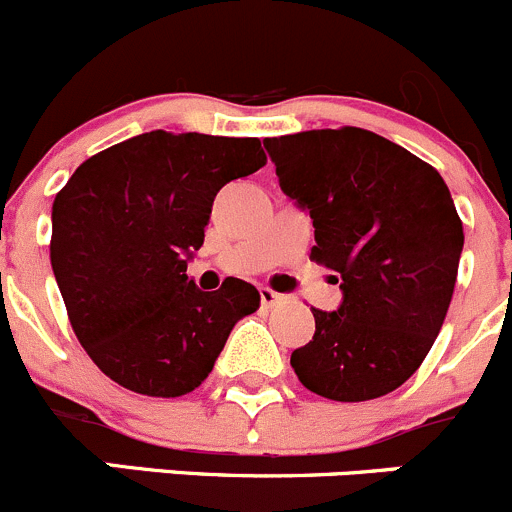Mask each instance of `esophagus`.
<instances>
[{
    "label": "esophagus",
    "instance_id": "esophagus-1",
    "mask_svg": "<svg viewBox=\"0 0 512 512\" xmlns=\"http://www.w3.org/2000/svg\"><path fill=\"white\" fill-rule=\"evenodd\" d=\"M279 301H284V296H281L279 291L269 289V286H261V306H264V309H271V306H276Z\"/></svg>",
    "mask_w": 512,
    "mask_h": 512
}]
</instances>
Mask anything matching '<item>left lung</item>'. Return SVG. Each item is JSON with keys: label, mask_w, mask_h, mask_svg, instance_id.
<instances>
[{"label": "left lung", "mask_w": 512, "mask_h": 512, "mask_svg": "<svg viewBox=\"0 0 512 512\" xmlns=\"http://www.w3.org/2000/svg\"><path fill=\"white\" fill-rule=\"evenodd\" d=\"M281 191L314 221L311 261L342 276L337 311L311 309L314 339L296 377L334 402L405 384L442 329L460 264L462 221L430 163L362 128L266 138Z\"/></svg>", "instance_id": "8db88e82"}]
</instances>
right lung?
Listing matches in <instances>:
<instances>
[{
  "label": "right lung",
  "mask_w": 512,
  "mask_h": 512,
  "mask_svg": "<svg viewBox=\"0 0 512 512\" xmlns=\"http://www.w3.org/2000/svg\"><path fill=\"white\" fill-rule=\"evenodd\" d=\"M264 165L259 138L153 130L87 158L55 196L50 261L72 332L120 387L193 392L259 309L256 286L201 291L186 269L216 193Z\"/></svg>",
  "instance_id": "1"
}]
</instances>
